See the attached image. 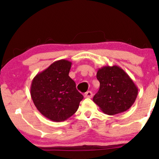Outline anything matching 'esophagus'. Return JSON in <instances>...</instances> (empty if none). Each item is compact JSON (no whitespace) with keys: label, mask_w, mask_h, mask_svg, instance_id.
<instances>
[{"label":"esophagus","mask_w":159,"mask_h":159,"mask_svg":"<svg viewBox=\"0 0 159 159\" xmlns=\"http://www.w3.org/2000/svg\"><path fill=\"white\" fill-rule=\"evenodd\" d=\"M93 96V93H92L91 91H87L86 93H85L84 94V97L85 98H91Z\"/></svg>","instance_id":"obj_1"}]
</instances>
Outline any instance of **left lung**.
Segmentation results:
<instances>
[{"label": "left lung", "instance_id": "obj_1", "mask_svg": "<svg viewBox=\"0 0 159 159\" xmlns=\"http://www.w3.org/2000/svg\"><path fill=\"white\" fill-rule=\"evenodd\" d=\"M96 78L100 83L93 102L104 113L115 115L131 107L138 95V88L121 68L106 66L98 68Z\"/></svg>", "mask_w": 159, "mask_h": 159}]
</instances>
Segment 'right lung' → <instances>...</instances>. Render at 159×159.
Masks as SVG:
<instances>
[{
	"instance_id": "right-lung-1",
	"label": "right lung",
	"mask_w": 159,
	"mask_h": 159,
	"mask_svg": "<svg viewBox=\"0 0 159 159\" xmlns=\"http://www.w3.org/2000/svg\"><path fill=\"white\" fill-rule=\"evenodd\" d=\"M71 64L65 59L55 61L32 80L30 96L34 105L53 121L67 120L76 112L84 98L68 75Z\"/></svg>"
}]
</instances>
